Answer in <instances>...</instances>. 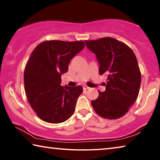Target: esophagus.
Listing matches in <instances>:
<instances>
[{"mask_svg": "<svg viewBox=\"0 0 160 160\" xmlns=\"http://www.w3.org/2000/svg\"><path fill=\"white\" fill-rule=\"evenodd\" d=\"M89 89H90V88H89L88 86H87V85H84V86H83V90H89Z\"/></svg>", "mask_w": 160, "mask_h": 160, "instance_id": "esophagus-1", "label": "esophagus"}]
</instances>
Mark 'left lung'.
Segmentation results:
<instances>
[{"instance_id": "obj_1", "label": "left lung", "mask_w": 160, "mask_h": 160, "mask_svg": "<svg viewBox=\"0 0 160 160\" xmlns=\"http://www.w3.org/2000/svg\"><path fill=\"white\" fill-rule=\"evenodd\" d=\"M87 47L95 53L99 75L107 77L106 90L91 102L102 117L117 119L128 112L138 96L141 73L135 53L125 43L111 37L85 40Z\"/></svg>"}]
</instances>
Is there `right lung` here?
<instances>
[{
    "label": "right lung",
    "instance_id": "add662e5",
    "mask_svg": "<svg viewBox=\"0 0 160 160\" xmlns=\"http://www.w3.org/2000/svg\"><path fill=\"white\" fill-rule=\"evenodd\" d=\"M85 47L83 41H44L31 53L24 72L28 102L42 120L60 123L75 112L82 87L61 85V75L68 70L70 60Z\"/></svg>",
    "mask_w": 160,
    "mask_h": 160
}]
</instances>
